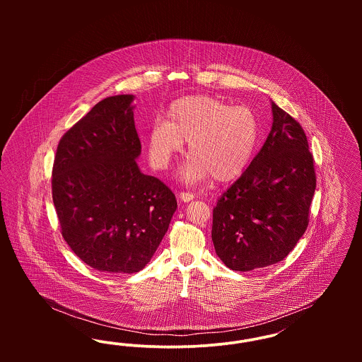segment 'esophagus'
I'll return each instance as SVG.
<instances>
[{
  "instance_id": "esophagus-1",
  "label": "esophagus",
  "mask_w": 362,
  "mask_h": 362,
  "mask_svg": "<svg viewBox=\"0 0 362 362\" xmlns=\"http://www.w3.org/2000/svg\"><path fill=\"white\" fill-rule=\"evenodd\" d=\"M195 197H194V194H191V192H180L179 194V199L180 201H183V202H189V201H192Z\"/></svg>"
}]
</instances>
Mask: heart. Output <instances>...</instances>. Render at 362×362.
<instances>
[{
  "label": "heart",
  "instance_id": "heart-1",
  "mask_svg": "<svg viewBox=\"0 0 362 362\" xmlns=\"http://www.w3.org/2000/svg\"><path fill=\"white\" fill-rule=\"evenodd\" d=\"M259 138V123L248 107H232L224 100L192 95L175 100L167 122L156 121L146 134L152 167L164 171L189 142V155L179 177L186 185L210 176L226 183L239 177L250 164Z\"/></svg>",
  "mask_w": 362,
  "mask_h": 362
}]
</instances>
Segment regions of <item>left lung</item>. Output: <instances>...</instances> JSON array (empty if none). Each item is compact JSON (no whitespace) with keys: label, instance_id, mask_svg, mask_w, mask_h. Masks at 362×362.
<instances>
[{"label":"left lung","instance_id":"left-lung-1","mask_svg":"<svg viewBox=\"0 0 362 362\" xmlns=\"http://www.w3.org/2000/svg\"><path fill=\"white\" fill-rule=\"evenodd\" d=\"M272 112L262 149L213 209L216 254L236 272L284 260L308 226L316 176L307 136L273 100Z\"/></svg>","mask_w":362,"mask_h":362}]
</instances>
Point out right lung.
Here are the masks:
<instances>
[{
  "label": "right lung",
  "mask_w": 362,
  "mask_h": 362,
  "mask_svg": "<svg viewBox=\"0 0 362 362\" xmlns=\"http://www.w3.org/2000/svg\"><path fill=\"white\" fill-rule=\"evenodd\" d=\"M134 95L95 104L61 138L52 167V202L71 251L95 270H142L177 207L173 191L141 173Z\"/></svg>",
  "instance_id": "1"
}]
</instances>
